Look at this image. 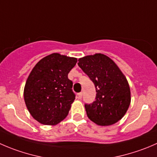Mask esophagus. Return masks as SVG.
<instances>
[{"label": "esophagus", "instance_id": "34e87169", "mask_svg": "<svg viewBox=\"0 0 157 157\" xmlns=\"http://www.w3.org/2000/svg\"><path fill=\"white\" fill-rule=\"evenodd\" d=\"M77 97H78L79 99H81L82 97H83V93L82 92L78 93V94H77Z\"/></svg>", "mask_w": 157, "mask_h": 157}]
</instances>
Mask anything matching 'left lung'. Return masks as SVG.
I'll list each match as a JSON object with an SVG mask.
<instances>
[{
  "label": "left lung",
  "mask_w": 157,
  "mask_h": 157,
  "mask_svg": "<svg viewBox=\"0 0 157 157\" xmlns=\"http://www.w3.org/2000/svg\"><path fill=\"white\" fill-rule=\"evenodd\" d=\"M77 63L96 88L95 101L85 103L87 117L100 126L122 119L130 103V90L125 76L107 56L102 54L80 58Z\"/></svg>",
  "instance_id": "1"
}]
</instances>
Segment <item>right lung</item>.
Masks as SVG:
<instances>
[{
	"label": "right lung",
	"instance_id": "add662e5",
	"mask_svg": "<svg viewBox=\"0 0 157 157\" xmlns=\"http://www.w3.org/2000/svg\"><path fill=\"white\" fill-rule=\"evenodd\" d=\"M77 62L54 53L44 57L30 72L24 91L32 117L44 125H56L67 116L75 99L68 74Z\"/></svg>",
	"mask_w": 157,
	"mask_h": 157
}]
</instances>
